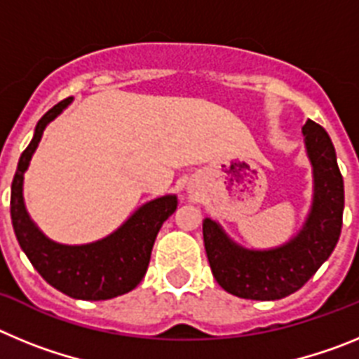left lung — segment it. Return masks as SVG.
Segmentation results:
<instances>
[{
    "mask_svg": "<svg viewBox=\"0 0 359 359\" xmlns=\"http://www.w3.org/2000/svg\"><path fill=\"white\" fill-rule=\"evenodd\" d=\"M315 176V199L302 231L268 252L244 250L231 243L212 219L203 223V241L215 280L224 291L248 300H278L294 293L327 261L344 223V177L331 138L307 120L302 128Z\"/></svg>",
    "mask_w": 359,
    "mask_h": 359,
    "instance_id": "1",
    "label": "left lung"
}]
</instances>
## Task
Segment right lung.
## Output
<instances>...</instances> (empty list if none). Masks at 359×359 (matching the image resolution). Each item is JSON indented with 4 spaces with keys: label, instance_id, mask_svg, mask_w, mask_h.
<instances>
[{
    "label": "right lung",
    "instance_id": "add662e5",
    "mask_svg": "<svg viewBox=\"0 0 359 359\" xmlns=\"http://www.w3.org/2000/svg\"><path fill=\"white\" fill-rule=\"evenodd\" d=\"M72 98L46 111L37 122L34 138L19 158L12 180L11 217L15 237L32 266L50 286L81 300H107L135 290L147 271L151 252L161 224L174 214L176 196L145 203L115 233L84 246H65L46 239L32 223L23 203V174L39 144L46 123L52 122Z\"/></svg>",
    "mask_w": 359,
    "mask_h": 359
}]
</instances>
